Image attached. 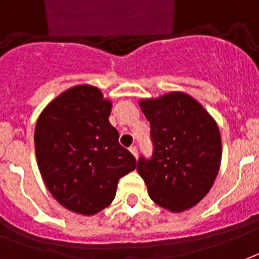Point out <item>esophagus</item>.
Returning <instances> with one entry per match:
<instances>
[{
	"instance_id": "obj_1",
	"label": "esophagus",
	"mask_w": 259,
	"mask_h": 259,
	"mask_svg": "<svg viewBox=\"0 0 259 259\" xmlns=\"http://www.w3.org/2000/svg\"><path fill=\"white\" fill-rule=\"evenodd\" d=\"M130 152H132V154H133V156H135V158H137V156H139V149H137V147H130Z\"/></svg>"
}]
</instances>
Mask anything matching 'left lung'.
<instances>
[{
	"label": "left lung",
	"instance_id": "left-lung-1",
	"mask_svg": "<svg viewBox=\"0 0 259 259\" xmlns=\"http://www.w3.org/2000/svg\"><path fill=\"white\" fill-rule=\"evenodd\" d=\"M151 124L152 156H140L137 171L149 198L160 207L180 212L202 200L221 163L220 130L191 96L173 92L140 101Z\"/></svg>",
	"mask_w": 259,
	"mask_h": 259
}]
</instances>
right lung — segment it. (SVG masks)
Wrapping results in <instances>:
<instances>
[{
  "instance_id": "obj_1",
  "label": "right lung",
  "mask_w": 259,
  "mask_h": 259,
  "mask_svg": "<svg viewBox=\"0 0 259 259\" xmlns=\"http://www.w3.org/2000/svg\"><path fill=\"white\" fill-rule=\"evenodd\" d=\"M111 101L89 85L57 96L35 124L34 144L44 183L61 206L93 215L110 206L120 177L136 158L119 144L111 126Z\"/></svg>"
}]
</instances>
